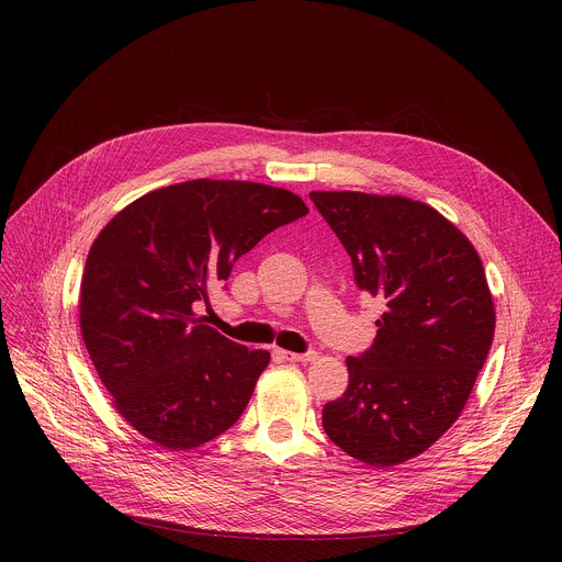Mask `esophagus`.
Returning a JSON list of instances; mask_svg holds the SVG:
<instances>
[{"label":"esophagus","mask_w":562,"mask_h":562,"mask_svg":"<svg viewBox=\"0 0 562 562\" xmlns=\"http://www.w3.org/2000/svg\"><path fill=\"white\" fill-rule=\"evenodd\" d=\"M284 360L289 362H313L317 358L315 351H306V353H293V351H278Z\"/></svg>","instance_id":"34e87169"}]
</instances>
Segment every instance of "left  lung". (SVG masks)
Masks as SVG:
<instances>
[{"label":"left lung","mask_w":562,"mask_h":562,"mask_svg":"<svg viewBox=\"0 0 562 562\" xmlns=\"http://www.w3.org/2000/svg\"><path fill=\"white\" fill-rule=\"evenodd\" d=\"M380 297L375 340L349 356V386L323 409L327 436L351 458L393 467L427 451L462 414L496 329L477 251L445 215L403 195L308 193Z\"/></svg>","instance_id":"1"}]
</instances>
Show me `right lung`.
Here are the masks:
<instances>
[{"instance_id":"obj_1","label":"right lung","mask_w":562,"mask_h":562,"mask_svg":"<svg viewBox=\"0 0 562 562\" xmlns=\"http://www.w3.org/2000/svg\"><path fill=\"white\" fill-rule=\"evenodd\" d=\"M308 209L291 191L239 180L155 189L95 237L79 329L117 414L144 438L187 451L243 416L271 356L195 313L233 262Z\"/></svg>"}]
</instances>
